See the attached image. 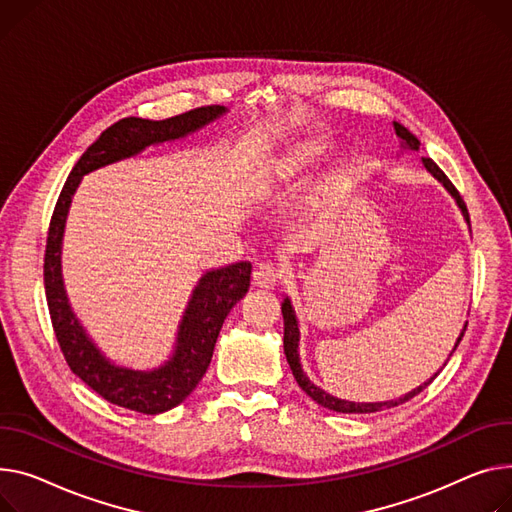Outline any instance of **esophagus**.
<instances>
[{
	"label": "esophagus",
	"instance_id": "1",
	"mask_svg": "<svg viewBox=\"0 0 512 512\" xmlns=\"http://www.w3.org/2000/svg\"><path fill=\"white\" fill-rule=\"evenodd\" d=\"M282 280V271L271 263H259L253 271V284L259 288H274Z\"/></svg>",
	"mask_w": 512,
	"mask_h": 512
}]
</instances>
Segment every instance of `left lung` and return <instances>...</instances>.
<instances>
[{
	"instance_id": "left-lung-1",
	"label": "left lung",
	"mask_w": 512,
	"mask_h": 512,
	"mask_svg": "<svg viewBox=\"0 0 512 512\" xmlns=\"http://www.w3.org/2000/svg\"><path fill=\"white\" fill-rule=\"evenodd\" d=\"M393 125H395V133L403 140V146H405V148L420 150V140L416 138V135H412L410 131H407V129H405L403 125H399V123H393ZM422 162H424V166L430 170V173L457 197L461 210L465 212V216H467V220H469V212H467L465 201H463V197L459 195V191L455 189V185L449 181V177H447L445 173H442V170L436 166V162H432L430 158H422ZM282 315H284V352H286V360H288V364H290V368H292L294 379H296L298 387H300L306 395H309L313 401H317L319 405L327 407V410L342 412V414H372V412L389 410V407L401 405V403H405V401H410L412 397H416L418 393H422V391L438 377V372H440V370H438L430 381H426L424 385H420V387L414 389L412 393H407L405 397H399V399H395V401H383V403H354V401L335 399V397H331L329 393H325L323 389L315 387L309 379H306V374H304L302 368H300V362H298V323H296V317H294V311H292V304H290L288 298H286L284 304H282ZM465 327H467V325H465ZM463 333H465V329H463ZM463 333L459 335V339H457V344H455L453 350H457Z\"/></svg>"
}]
</instances>
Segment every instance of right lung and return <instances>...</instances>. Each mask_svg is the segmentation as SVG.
I'll list each match as a JSON object with an SVG mask.
<instances>
[{"label": "right lung", "instance_id": "right-lung-1", "mask_svg": "<svg viewBox=\"0 0 512 512\" xmlns=\"http://www.w3.org/2000/svg\"><path fill=\"white\" fill-rule=\"evenodd\" d=\"M226 109L208 105L183 115L152 121L125 117L100 133V138L80 156L67 177L49 224L45 249V294L57 344L67 366L102 399L140 414H162L179 405L206 374L218 333L232 306L241 300L251 282V263L241 261L208 271L193 290L185 311L175 356L162 368L138 372L113 366L86 337L74 317L61 282V236L72 195L80 179L94 168L142 152L150 144L183 138V135L214 121Z\"/></svg>", "mask_w": 512, "mask_h": 512}]
</instances>
